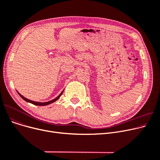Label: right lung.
<instances>
[{"mask_svg":"<svg viewBox=\"0 0 160 160\" xmlns=\"http://www.w3.org/2000/svg\"><path fill=\"white\" fill-rule=\"evenodd\" d=\"M63 91H64V89L62 91V93H61L60 95H59L56 98H55L52 99V100H50V101L45 102H35V101H33V100H29V99H28V98H27L24 97L22 95H21L19 93L18 91H17V92H18V94L19 95V96H20V97H21L23 100H24L25 101L27 102H30V103H31V104H34V105H36V106H47V105H48V104H52V102H54L56 101L57 100H58V99H59V98H60V97H61V95H62Z\"/></svg>","mask_w":160,"mask_h":160,"instance_id":"1","label":"right lung"}]
</instances>
